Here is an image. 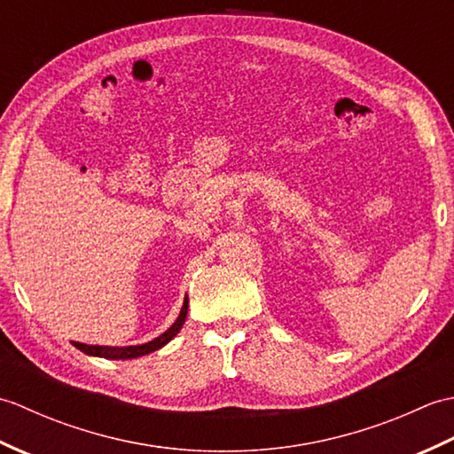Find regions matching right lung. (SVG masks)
<instances>
[{"label":"right lung","instance_id":"1","mask_svg":"<svg viewBox=\"0 0 454 454\" xmlns=\"http://www.w3.org/2000/svg\"><path fill=\"white\" fill-rule=\"evenodd\" d=\"M187 308H189V298L185 296V302H183V308H181V312L177 316V320L173 322V325L169 327V330H166L160 337H156V340H152L148 343L129 345V347H103V345H85V343L74 341V347H78V349L83 351L85 355L103 356V359H137V356H142V355H148L152 351L161 349L163 345L169 343L173 337L179 333L183 324H185Z\"/></svg>","mask_w":454,"mask_h":454}]
</instances>
